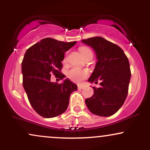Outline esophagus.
<instances>
[{
  "mask_svg": "<svg viewBox=\"0 0 150 150\" xmlns=\"http://www.w3.org/2000/svg\"><path fill=\"white\" fill-rule=\"evenodd\" d=\"M77 88H78V89H82L84 88V87L82 85H78Z\"/></svg>",
  "mask_w": 150,
  "mask_h": 150,
  "instance_id": "obj_1",
  "label": "esophagus"
}]
</instances>
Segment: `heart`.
I'll return each mask as SVG.
<instances>
[{
    "label": "heart",
    "mask_w": 150,
    "mask_h": 150,
    "mask_svg": "<svg viewBox=\"0 0 150 150\" xmlns=\"http://www.w3.org/2000/svg\"><path fill=\"white\" fill-rule=\"evenodd\" d=\"M79 51L85 58L89 56H93L92 51L87 46H81L79 49ZM63 61H66V57H65ZM89 74V73L87 70L81 69L77 67H73L70 69L67 70L66 72L67 77L71 81L77 82V83H80L82 80H85L86 77H88Z\"/></svg>",
    "instance_id": "obj_1"
}]
</instances>
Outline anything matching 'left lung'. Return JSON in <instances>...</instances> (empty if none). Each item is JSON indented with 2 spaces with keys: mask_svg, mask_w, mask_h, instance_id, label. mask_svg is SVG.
<instances>
[{
  "mask_svg": "<svg viewBox=\"0 0 150 150\" xmlns=\"http://www.w3.org/2000/svg\"><path fill=\"white\" fill-rule=\"evenodd\" d=\"M82 42L95 51L98 61L88 81L100 80L99 88L94 89L92 97L85 99L90 112L100 116H111L123 106L128 93L131 73L124 51L116 44L100 37Z\"/></svg>",
  "mask_w": 150,
  "mask_h": 150,
  "instance_id": "8db88e82",
  "label": "left lung"
}]
</instances>
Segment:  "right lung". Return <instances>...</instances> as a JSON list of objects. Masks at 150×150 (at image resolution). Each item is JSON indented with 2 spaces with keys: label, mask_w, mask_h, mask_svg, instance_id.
I'll use <instances>...</instances> for the list:
<instances>
[{
  "label": "right lung",
  "mask_w": 150,
  "mask_h": 150,
  "mask_svg": "<svg viewBox=\"0 0 150 150\" xmlns=\"http://www.w3.org/2000/svg\"><path fill=\"white\" fill-rule=\"evenodd\" d=\"M77 42H63L52 38L43 39L26 51L22 62V83L31 106L44 118H53L66 111L70 94L76 85L68 79L63 83L52 82L51 75L62 80L65 52Z\"/></svg>",
  "instance_id": "right-lung-1"
}]
</instances>
